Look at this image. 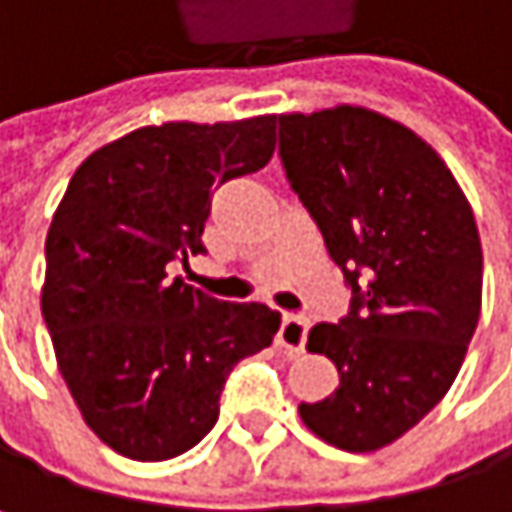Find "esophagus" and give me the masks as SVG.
I'll return each instance as SVG.
<instances>
[{"label":"esophagus","instance_id":"34e87169","mask_svg":"<svg viewBox=\"0 0 512 512\" xmlns=\"http://www.w3.org/2000/svg\"><path fill=\"white\" fill-rule=\"evenodd\" d=\"M308 329H311V320L302 317V314H284L281 317V329H278V344L290 353H302L305 350V341H308Z\"/></svg>","mask_w":512,"mask_h":512}]
</instances>
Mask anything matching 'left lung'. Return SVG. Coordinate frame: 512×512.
<instances>
[{
	"label": "left lung",
	"instance_id": "8db88e82",
	"mask_svg": "<svg viewBox=\"0 0 512 512\" xmlns=\"http://www.w3.org/2000/svg\"><path fill=\"white\" fill-rule=\"evenodd\" d=\"M278 156L350 290V311L308 335L341 385L299 415L335 448H385L448 394L477 329L474 213L427 142L367 109L281 115Z\"/></svg>",
	"mask_w": 512,
	"mask_h": 512
}]
</instances>
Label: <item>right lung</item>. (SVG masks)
<instances>
[{
  "instance_id": "add662e5",
  "label": "right lung",
  "mask_w": 512,
  "mask_h": 512,
  "mask_svg": "<svg viewBox=\"0 0 512 512\" xmlns=\"http://www.w3.org/2000/svg\"><path fill=\"white\" fill-rule=\"evenodd\" d=\"M275 118L162 124L88 156L52 216L41 296L61 376L85 424L130 460H171L219 418L231 370L281 317L168 278L204 255L213 192L260 171Z\"/></svg>"
}]
</instances>
